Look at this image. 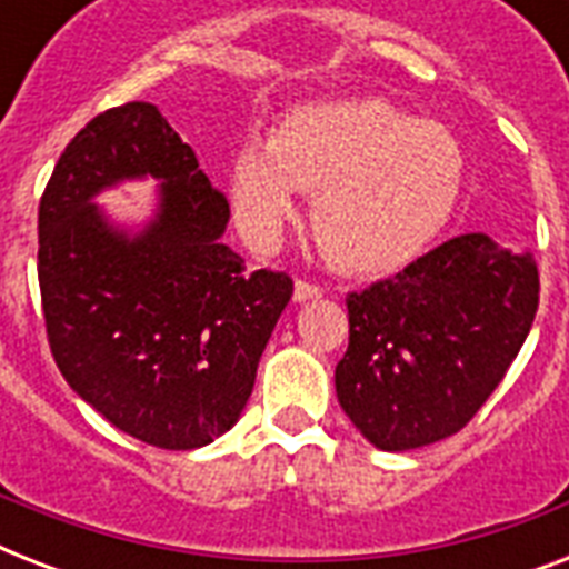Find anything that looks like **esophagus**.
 Segmentation results:
<instances>
[{"instance_id": "esophagus-1", "label": "esophagus", "mask_w": 569, "mask_h": 569, "mask_svg": "<svg viewBox=\"0 0 569 569\" xmlns=\"http://www.w3.org/2000/svg\"><path fill=\"white\" fill-rule=\"evenodd\" d=\"M325 289L319 283H312V280H298L295 283V301L303 303V301H312V298H321Z\"/></svg>"}]
</instances>
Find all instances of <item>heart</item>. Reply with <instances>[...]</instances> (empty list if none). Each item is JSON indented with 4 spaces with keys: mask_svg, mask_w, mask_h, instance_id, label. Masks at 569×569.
<instances>
[{
    "mask_svg": "<svg viewBox=\"0 0 569 569\" xmlns=\"http://www.w3.org/2000/svg\"><path fill=\"white\" fill-rule=\"evenodd\" d=\"M463 186V153L449 129L380 100H330L289 109L268 144L232 159V209L253 244H271L316 191L312 230L333 266L396 271L449 221Z\"/></svg>",
    "mask_w": 569,
    "mask_h": 569,
    "instance_id": "b5f03b06",
    "label": "heart"
}]
</instances>
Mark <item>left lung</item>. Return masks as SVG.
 <instances>
[{
    "label": "left lung",
    "instance_id": "1",
    "mask_svg": "<svg viewBox=\"0 0 569 569\" xmlns=\"http://www.w3.org/2000/svg\"><path fill=\"white\" fill-rule=\"evenodd\" d=\"M529 253L463 232L378 280L348 303V351L337 396L383 451L458 433L499 387L538 312Z\"/></svg>",
    "mask_w": 569,
    "mask_h": 569
}]
</instances>
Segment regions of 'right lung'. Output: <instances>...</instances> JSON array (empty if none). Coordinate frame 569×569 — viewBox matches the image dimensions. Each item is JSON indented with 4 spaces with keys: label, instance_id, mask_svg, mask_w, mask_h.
<instances>
[{
    "label": "right lung",
    "instance_id": "1",
    "mask_svg": "<svg viewBox=\"0 0 569 569\" xmlns=\"http://www.w3.org/2000/svg\"><path fill=\"white\" fill-rule=\"evenodd\" d=\"M156 176L160 212L138 237L90 200ZM230 203L153 102L84 123L38 209V280L49 351L64 380L129 437L200 449L239 422L280 312L286 271H250L221 241Z\"/></svg>",
    "mask_w": 569,
    "mask_h": 569
}]
</instances>
